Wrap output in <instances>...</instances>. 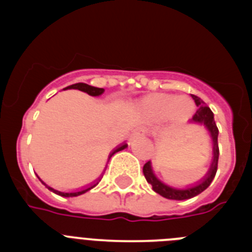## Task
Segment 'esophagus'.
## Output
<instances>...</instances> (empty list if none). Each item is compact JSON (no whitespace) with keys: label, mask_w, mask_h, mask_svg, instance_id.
<instances>
[{"label":"esophagus","mask_w":252,"mask_h":252,"mask_svg":"<svg viewBox=\"0 0 252 252\" xmlns=\"http://www.w3.org/2000/svg\"><path fill=\"white\" fill-rule=\"evenodd\" d=\"M145 132H146L145 127H137L132 131V133H131V137H133V139H135V137L144 136V135H145Z\"/></svg>","instance_id":"esophagus-1"}]
</instances>
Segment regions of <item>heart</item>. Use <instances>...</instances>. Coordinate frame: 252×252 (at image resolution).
Instances as JSON below:
<instances>
[{
    "instance_id": "b5f03b06",
    "label": "heart",
    "mask_w": 252,
    "mask_h": 252,
    "mask_svg": "<svg viewBox=\"0 0 252 252\" xmlns=\"http://www.w3.org/2000/svg\"><path fill=\"white\" fill-rule=\"evenodd\" d=\"M141 110L151 120H186L192 112V104L186 98H174L165 94H153L142 99Z\"/></svg>"
}]
</instances>
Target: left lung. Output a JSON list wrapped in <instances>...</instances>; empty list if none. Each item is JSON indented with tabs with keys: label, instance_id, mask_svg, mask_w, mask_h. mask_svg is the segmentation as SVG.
Segmentation results:
<instances>
[{
	"label": "left lung",
	"instance_id": "left-lung-1",
	"mask_svg": "<svg viewBox=\"0 0 252 252\" xmlns=\"http://www.w3.org/2000/svg\"><path fill=\"white\" fill-rule=\"evenodd\" d=\"M192 95V98L194 99L195 104H197L198 110L194 113V116L192 117L190 122L193 124H199L203 125L204 127L208 130L209 135H211V139H212L213 144V159L211 162V166H209L208 173L206 174V177L202 180H199L195 186L188 187V188L184 189H178L173 188L170 186H166L165 183H162L161 180H159L157 178V175L154 174L153 166H151V161H148L142 168L144 171V175H145L148 183L151 184L154 192H157L158 194L162 195L164 198H168V199H174V201H184V199H189V198H193L195 195L201 194L203 190H206L212 180L215 179V175L217 173V165H218V155H220V149H218V128L217 125L215 122V117H213V112L211 111L208 106H206L203 101H202L199 97L194 94Z\"/></svg>",
	"mask_w": 252,
	"mask_h": 252
}]
</instances>
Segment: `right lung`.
<instances>
[{
    "instance_id": "right-lung-1",
    "label": "right lung",
    "mask_w": 252,
    "mask_h": 252,
    "mask_svg": "<svg viewBox=\"0 0 252 252\" xmlns=\"http://www.w3.org/2000/svg\"><path fill=\"white\" fill-rule=\"evenodd\" d=\"M64 90H79V91H82V92L88 93V94H90V95H93V97H98V95H101L102 93L104 92L103 88H97V87H92V86H90V84H86V83L72 84V86H68V87H66V88H64ZM126 148H127V144H125V142H124V144H122V145L117 146V148H116L115 150H113L112 153L110 154V157H108V160L111 159V157H112L113 154L119 153V151L124 150V149H126ZM37 178H39V177H37ZM39 179H40V178H39ZM101 179H102V177L98 178V179L95 180L94 183H92V184H91V186L87 187V188L81 189V190H77V192H60V190H57V189H54V188H51V187L46 186V184L44 183V182L41 179H40V182H41V183H43L44 186H45L46 188L49 189V190H51V192H53V193H55V194L62 195V197H77V195L83 194V193L88 192V190H91V189H92V188H94V187L97 186V184H98V182Z\"/></svg>"
}]
</instances>
